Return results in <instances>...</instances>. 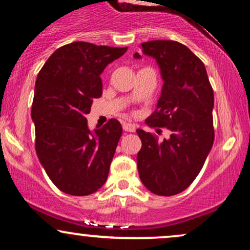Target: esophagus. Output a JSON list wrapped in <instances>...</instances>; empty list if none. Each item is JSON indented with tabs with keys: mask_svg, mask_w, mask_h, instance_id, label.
Returning a JSON list of instances; mask_svg holds the SVG:
<instances>
[{
	"mask_svg": "<svg viewBox=\"0 0 250 250\" xmlns=\"http://www.w3.org/2000/svg\"><path fill=\"white\" fill-rule=\"evenodd\" d=\"M122 127H123V130L129 131V133H134L135 129H136V125H133V123H128V122L123 123Z\"/></svg>",
	"mask_w": 250,
	"mask_h": 250,
	"instance_id": "obj_1",
	"label": "esophagus"
}]
</instances>
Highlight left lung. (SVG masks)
<instances>
[{
  "label": "left lung",
  "instance_id": "8db88e82",
  "mask_svg": "<svg viewBox=\"0 0 250 250\" xmlns=\"http://www.w3.org/2000/svg\"><path fill=\"white\" fill-rule=\"evenodd\" d=\"M141 45L143 54L156 61L163 81L156 110L146 123L166 127L169 137L159 141L137 129L142 141L137 168L148 190L171 196L191 185L213 147V88L203 62L182 43L156 40Z\"/></svg>",
  "mask_w": 250,
  "mask_h": 250
}]
</instances>
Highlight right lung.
Listing matches in <instances>:
<instances>
[{
  "label": "right lung",
  "instance_id": "obj_1",
  "mask_svg": "<svg viewBox=\"0 0 250 250\" xmlns=\"http://www.w3.org/2000/svg\"><path fill=\"white\" fill-rule=\"evenodd\" d=\"M128 48L73 42L53 53L37 75L31 119L36 154L63 193L85 196L105 183L122 127L111 119L90 130L87 115L102 96L101 74Z\"/></svg>",
  "mask_w": 250,
  "mask_h": 250
}]
</instances>
